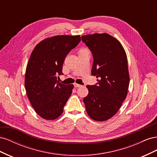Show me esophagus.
I'll list each match as a JSON object with an SVG mask.
<instances>
[{
	"instance_id": "esophagus-1",
	"label": "esophagus",
	"mask_w": 157,
	"mask_h": 157,
	"mask_svg": "<svg viewBox=\"0 0 157 157\" xmlns=\"http://www.w3.org/2000/svg\"><path fill=\"white\" fill-rule=\"evenodd\" d=\"M74 86H75V88H78V87H81L82 85L78 84H77V83H75V84H74Z\"/></svg>"
}]
</instances>
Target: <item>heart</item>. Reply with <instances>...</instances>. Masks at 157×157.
Segmentation results:
<instances>
[{"label":"heart","instance_id":"heart-1","mask_svg":"<svg viewBox=\"0 0 157 157\" xmlns=\"http://www.w3.org/2000/svg\"><path fill=\"white\" fill-rule=\"evenodd\" d=\"M81 50H86V48H82V49H81Z\"/></svg>","mask_w":157,"mask_h":157}]
</instances>
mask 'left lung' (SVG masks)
Returning <instances> with one entry per match:
<instances>
[{"label":"left lung","instance_id":"1","mask_svg":"<svg viewBox=\"0 0 157 157\" xmlns=\"http://www.w3.org/2000/svg\"><path fill=\"white\" fill-rule=\"evenodd\" d=\"M82 40L94 57L92 75L98 85L86 87L89 93L83 99L88 116L102 122L112 118L127 96L130 83L126 52L121 42L107 33L83 35Z\"/></svg>","mask_w":157,"mask_h":157}]
</instances>
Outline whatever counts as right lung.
<instances>
[{"label": "right lung", "mask_w": 157, "mask_h": 157, "mask_svg": "<svg viewBox=\"0 0 157 157\" xmlns=\"http://www.w3.org/2000/svg\"><path fill=\"white\" fill-rule=\"evenodd\" d=\"M80 41V35L46 38L31 52L27 65L25 88L35 111L45 120L58 118L72 94L73 84L59 82L65 57Z\"/></svg>", "instance_id": "obj_1"}]
</instances>
